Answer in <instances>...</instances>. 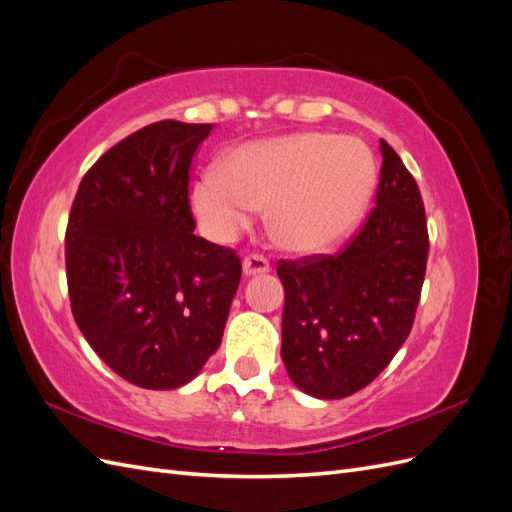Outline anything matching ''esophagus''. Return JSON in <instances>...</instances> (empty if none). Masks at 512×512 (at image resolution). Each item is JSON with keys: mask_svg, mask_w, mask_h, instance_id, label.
<instances>
[{"mask_svg": "<svg viewBox=\"0 0 512 512\" xmlns=\"http://www.w3.org/2000/svg\"><path fill=\"white\" fill-rule=\"evenodd\" d=\"M269 273V260L262 258L258 254H252L243 258V275L245 277H254V275H262Z\"/></svg>", "mask_w": 512, "mask_h": 512, "instance_id": "obj_1", "label": "esophagus"}]
</instances>
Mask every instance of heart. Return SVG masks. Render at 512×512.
Masks as SVG:
<instances>
[{"instance_id": "1", "label": "heart", "mask_w": 512, "mask_h": 512, "mask_svg": "<svg viewBox=\"0 0 512 512\" xmlns=\"http://www.w3.org/2000/svg\"><path fill=\"white\" fill-rule=\"evenodd\" d=\"M376 162L356 138L301 132L237 149L224 170L194 181L190 207L215 243L235 241L267 207V228L282 250L318 254L361 220L374 192Z\"/></svg>"}]
</instances>
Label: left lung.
<instances>
[{
  "label": "left lung",
  "mask_w": 512,
  "mask_h": 512,
  "mask_svg": "<svg viewBox=\"0 0 512 512\" xmlns=\"http://www.w3.org/2000/svg\"><path fill=\"white\" fill-rule=\"evenodd\" d=\"M376 207L337 256L282 260V361L307 395L342 399L374 380L410 335L427 267L414 177L386 141Z\"/></svg>",
  "instance_id": "obj_1"
}]
</instances>
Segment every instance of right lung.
<instances>
[{
	"label": "right lung",
	"mask_w": 512,
	"mask_h": 512,
	"mask_svg": "<svg viewBox=\"0 0 512 512\" xmlns=\"http://www.w3.org/2000/svg\"><path fill=\"white\" fill-rule=\"evenodd\" d=\"M213 123L158 121L87 170L66 230L72 316L141 389L192 382L220 348L241 260L194 235L190 164Z\"/></svg>",
	"instance_id": "1"
}]
</instances>
